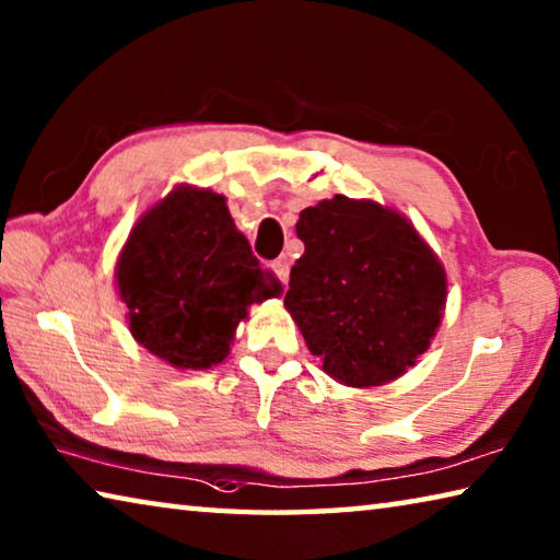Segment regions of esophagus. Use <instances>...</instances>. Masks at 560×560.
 Returning a JSON list of instances; mask_svg holds the SVG:
<instances>
[{
    "mask_svg": "<svg viewBox=\"0 0 560 560\" xmlns=\"http://www.w3.org/2000/svg\"><path fill=\"white\" fill-rule=\"evenodd\" d=\"M289 269H291L289 257H279L277 261H273V271H277V277L281 279L283 287H287V281H289Z\"/></svg>",
    "mask_w": 560,
    "mask_h": 560,
    "instance_id": "1",
    "label": "esophagus"
}]
</instances>
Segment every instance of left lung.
I'll list each match as a JSON object with an SVG mask.
<instances>
[{
  "instance_id": "1",
  "label": "left lung",
  "mask_w": 560,
  "mask_h": 560,
  "mask_svg": "<svg viewBox=\"0 0 560 560\" xmlns=\"http://www.w3.org/2000/svg\"><path fill=\"white\" fill-rule=\"evenodd\" d=\"M306 246L283 306L324 371L348 387L385 385L415 365L442 324L447 273L400 212L336 195L296 222Z\"/></svg>"
}]
</instances>
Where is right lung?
Masks as SVG:
<instances>
[{"label":"right lung","instance_id":"add662e5","mask_svg":"<svg viewBox=\"0 0 560 560\" xmlns=\"http://www.w3.org/2000/svg\"><path fill=\"white\" fill-rule=\"evenodd\" d=\"M116 283L132 338L179 371L222 363L246 308L281 293L224 197L189 185L175 187L132 226Z\"/></svg>","mask_w":560,"mask_h":560}]
</instances>
